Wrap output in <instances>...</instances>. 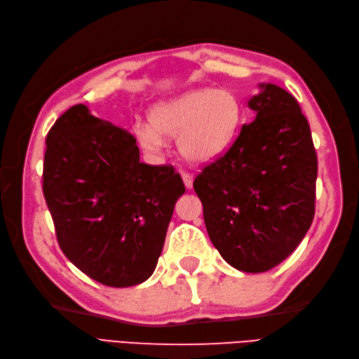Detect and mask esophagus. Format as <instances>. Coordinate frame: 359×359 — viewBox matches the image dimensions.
<instances>
[{
  "instance_id": "34e87169",
  "label": "esophagus",
  "mask_w": 359,
  "mask_h": 359,
  "mask_svg": "<svg viewBox=\"0 0 359 359\" xmlns=\"http://www.w3.org/2000/svg\"><path fill=\"white\" fill-rule=\"evenodd\" d=\"M181 178H182V182H184V186H186V189L191 190V187H193V177L190 175V173L181 172Z\"/></svg>"
}]
</instances>
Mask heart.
<instances>
[{
	"instance_id": "obj_1",
	"label": "heart",
	"mask_w": 359,
	"mask_h": 359,
	"mask_svg": "<svg viewBox=\"0 0 359 359\" xmlns=\"http://www.w3.org/2000/svg\"><path fill=\"white\" fill-rule=\"evenodd\" d=\"M148 123H136V142L148 153H158L168 139H178L181 156L196 165L223 156L243 121V104L227 90L196 88L156 103Z\"/></svg>"
}]
</instances>
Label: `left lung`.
Masks as SVG:
<instances>
[{"mask_svg":"<svg viewBox=\"0 0 359 359\" xmlns=\"http://www.w3.org/2000/svg\"><path fill=\"white\" fill-rule=\"evenodd\" d=\"M244 124L224 157L193 182L210 240L231 266L265 273L298 247L314 217L318 157L295 97L259 83Z\"/></svg>","mask_w":359,"mask_h":359,"instance_id":"1","label":"left lung"}]
</instances>
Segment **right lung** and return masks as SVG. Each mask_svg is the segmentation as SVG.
<instances>
[{"instance_id":"right-lung-1","label":"right lung","mask_w":359,"mask_h":359,"mask_svg":"<svg viewBox=\"0 0 359 359\" xmlns=\"http://www.w3.org/2000/svg\"><path fill=\"white\" fill-rule=\"evenodd\" d=\"M43 193L70 262L102 285L128 287L153 276L186 189L172 166L140 163L126 130L76 104L48 133Z\"/></svg>"}]
</instances>
